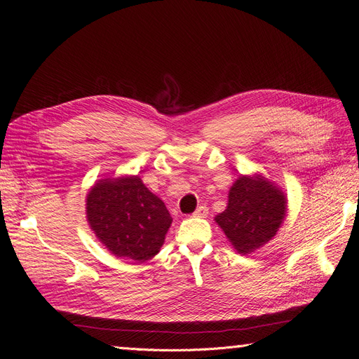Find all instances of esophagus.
Returning a JSON list of instances; mask_svg holds the SVG:
<instances>
[{"label":"esophagus","mask_w":359,"mask_h":359,"mask_svg":"<svg viewBox=\"0 0 359 359\" xmlns=\"http://www.w3.org/2000/svg\"><path fill=\"white\" fill-rule=\"evenodd\" d=\"M206 215H208V208H206L205 205L199 206V208L193 212V217H199V219H205Z\"/></svg>","instance_id":"34e87169"}]
</instances>
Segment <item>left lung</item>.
Returning <instances> with one entry per match:
<instances>
[{
	"instance_id": "8db88e82",
	"label": "left lung",
	"mask_w": 359,
	"mask_h": 359,
	"mask_svg": "<svg viewBox=\"0 0 359 359\" xmlns=\"http://www.w3.org/2000/svg\"><path fill=\"white\" fill-rule=\"evenodd\" d=\"M286 215L285 194L264 178L240 177L227 208L215 217L238 253H252L277 233Z\"/></svg>"
}]
</instances>
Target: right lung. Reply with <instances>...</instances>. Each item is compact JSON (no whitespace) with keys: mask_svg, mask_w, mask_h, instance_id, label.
<instances>
[{"mask_svg":"<svg viewBox=\"0 0 359 359\" xmlns=\"http://www.w3.org/2000/svg\"><path fill=\"white\" fill-rule=\"evenodd\" d=\"M97 238L118 257L144 262L158 253L172 223L166 205L139 177L102 180L86 198Z\"/></svg>","mask_w":359,"mask_h":359,"instance_id":"right-lung-1","label":"right lung"}]
</instances>
